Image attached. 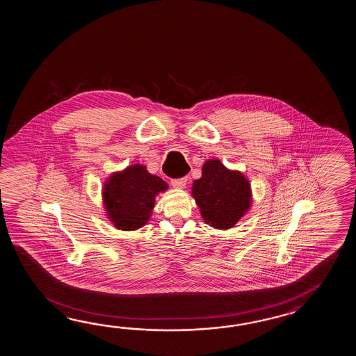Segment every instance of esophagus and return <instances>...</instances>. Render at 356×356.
I'll list each match as a JSON object with an SVG mask.
<instances>
[{
	"instance_id": "obj_1",
	"label": "esophagus",
	"mask_w": 356,
	"mask_h": 356,
	"mask_svg": "<svg viewBox=\"0 0 356 356\" xmlns=\"http://www.w3.org/2000/svg\"><path fill=\"white\" fill-rule=\"evenodd\" d=\"M187 177H183V178H178V179H172V186L175 187V188L181 189L186 187V184H187Z\"/></svg>"
}]
</instances>
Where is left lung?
Listing matches in <instances>:
<instances>
[{"label": "left lung", "mask_w": 356, "mask_h": 356, "mask_svg": "<svg viewBox=\"0 0 356 356\" xmlns=\"http://www.w3.org/2000/svg\"><path fill=\"white\" fill-rule=\"evenodd\" d=\"M192 196L207 224L218 229L234 227L250 207L248 179L238 170H229L220 160H207L202 177L193 181Z\"/></svg>", "instance_id": "8db88e82"}]
</instances>
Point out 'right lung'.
Here are the masks:
<instances>
[{"instance_id": "right-lung-1", "label": "right lung", "mask_w": 356, "mask_h": 356, "mask_svg": "<svg viewBox=\"0 0 356 356\" xmlns=\"http://www.w3.org/2000/svg\"><path fill=\"white\" fill-rule=\"evenodd\" d=\"M165 189L167 183L150 175L144 165H129L114 173L103 188L108 219L121 230L144 227L150 219L155 197Z\"/></svg>"}]
</instances>
